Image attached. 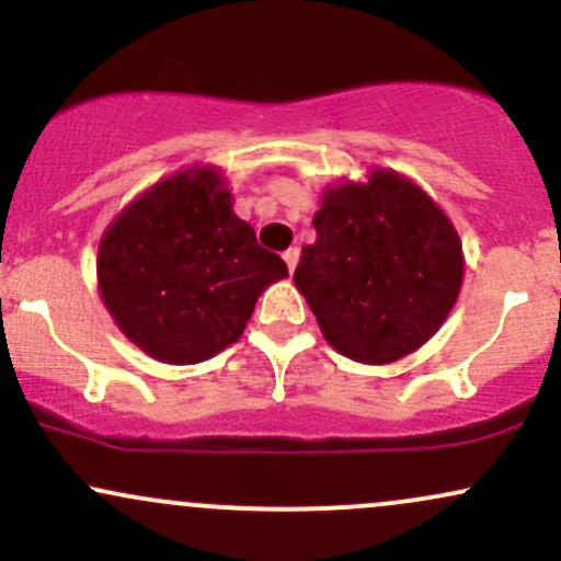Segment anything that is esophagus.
<instances>
[{
    "mask_svg": "<svg viewBox=\"0 0 561 561\" xmlns=\"http://www.w3.org/2000/svg\"><path fill=\"white\" fill-rule=\"evenodd\" d=\"M298 261H300V250H298V248H287V250H285V263H287L289 272H295V266H298Z\"/></svg>",
    "mask_w": 561,
    "mask_h": 561,
    "instance_id": "esophagus-1",
    "label": "esophagus"
}]
</instances>
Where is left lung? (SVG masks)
Instances as JSON below:
<instances>
[{
	"label": "left lung",
	"mask_w": 561,
	"mask_h": 561,
	"mask_svg": "<svg viewBox=\"0 0 561 561\" xmlns=\"http://www.w3.org/2000/svg\"><path fill=\"white\" fill-rule=\"evenodd\" d=\"M313 229L293 279L343 356L390 364L446 321L465 261L456 229L420 186L371 171L366 184L327 190Z\"/></svg>",
	"instance_id": "1"
}]
</instances>
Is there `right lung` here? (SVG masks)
<instances>
[{
    "label": "right lung",
    "mask_w": 561,
    "mask_h": 561,
    "mask_svg": "<svg viewBox=\"0 0 561 561\" xmlns=\"http://www.w3.org/2000/svg\"><path fill=\"white\" fill-rule=\"evenodd\" d=\"M96 276L128 340L158 362L197 364L240 337L287 263L234 216L221 176L199 169L156 184L115 218Z\"/></svg>",
    "instance_id": "right-lung-1"
}]
</instances>
